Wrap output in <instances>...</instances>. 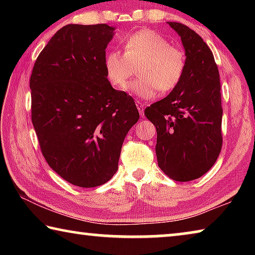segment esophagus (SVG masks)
I'll use <instances>...</instances> for the list:
<instances>
[{
    "label": "esophagus",
    "instance_id": "esophagus-1",
    "mask_svg": "<svg viewBox=\"0 0 255 255\" xmlns=\"http://www.w3.org/2000/svg\"><path fill=\"white\" fill-rule=\"evenodd\" d=\"M136 106H137V109H138V111H139V115H140V117H144V110H145V106H144L143 103H141V102H137V103H136Z\"/></svg>",
    "mask_w": 255,
    "mask_h": 255
}]
</instances>
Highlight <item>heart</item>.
Listing matches in <instances>:
<instances>
[{
	"instance_id": "b5f03b06",
	"label": "heart",
	"mask_w": 255,
	"mask_h": 255,
	"mask_svg": "<svg viewBox=\"0 0 255 255\" xmlns=\"http://www.w3.org/2000/svg\"><path fill=\"white\" fill-rule=\"evenodd\" d=\"M124 53L111 49L105 56L107 79L118 89L127 85L138 66L139 80L129 84L127 90L141 99H152L157 91L167 93L182 81L187 57L179 47L169 45L165 38L154 30L140 29L123 39Z\"/></svg>"
}]
</instances>
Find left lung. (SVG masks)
Returning <instances> with one entry per match:
<instances>
[{
	"label": "left lung",
	"mask_w": 255,
	"mask_h": 255,
	"mask_svg": "<svg viewBox=\"0 0 255 255\" xmlns=\"http://www.w3.org/2000/svg\"><path fill=\"white\" fill-rule=\"evenodd\" d=\"M181 37L187 68L166 98L145 109L157 131L158 166L172 180H196L207 173L221 153L222 94L218 67L202 38L187 25L167 22Z\"/></svg>",
	"instance_id": "1"
}]
</instances>
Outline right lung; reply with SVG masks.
<instances>
[{
    "label": "right lung",
    "mask_w": 255,
    "mask_h": 255,
    "mask_svg": "<svg viewBox=\"0 0 255 255\" xmlns=\"http://www.w3.org/2000/svg\"><path fill=\"white\" fill-rule=\"evenodd\" d=\"M114 31L106 23L65 25L41 50L30 77L41 153L76 187L94 188L114 176L125 137L139 119L133 99L107 79Z\"/></svg>",
    "instance_id": "1"
}]
</instances>
